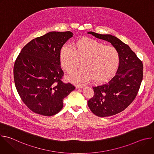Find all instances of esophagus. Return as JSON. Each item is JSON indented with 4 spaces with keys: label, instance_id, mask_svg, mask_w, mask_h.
<instances>
[{
    "label": "esophagus",
    "instance_id": "obj_1",
    "mask_svg": "<svg viewBox=\"0 0 154 154\" xmlns=\"http://www.w3.org/2000/svg\"><path fill=\"white\" fill-rule=\"evenodd\" d=\"M85 86V85L83 84H78L76 85L77 88H83Z\"/></svg>",
    "mask_w": 154,
    "mask_h": 154
}]
</instances>
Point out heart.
<instances>
[{
	"mask_svg": "<svg viewBox=\"0 0 154 154\" xmlns=\"http://www.w3.org/2000/svg\"><path fill=\"white\" fill-rule=\"evenodd\" d=\"M61 67L68 74L73 73L82 62V69L69 76L74 82H87L92 79L94 83L106 81L117 71L120 56L113 46H105L102 42L87 37L82 38L74 42L72 48L62 46L59 53Z\"/></svg>",
	"mask_w": 154,
	"mask_h": 154,
	"instance_id": "obj_1",
	"label": "heart"
}]
</instances>
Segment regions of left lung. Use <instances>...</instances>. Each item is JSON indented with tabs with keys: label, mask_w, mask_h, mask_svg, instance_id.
Here are the masks:
<instances>
[{
	"label": "left lung",
	"mask_w": 154,
	"mask_h": 154,
	"mask_svg": "<svg viewBox=\"0 0 154 154\" xmlns=\"http://www.w3.org/2000/svg\"><path fill=\"white\" fill-rule=\"evenodd\" d=\"M88 33L110 42L119 54L120 62L115 75L108 83L93 87L94 95L88 101L91 111L96 116H113L124 110L135 99L143 80V63L128 45L116 36L93 32Z\"/></svg>",
	"instance_id": "left-lung-1"
}]
</instances>
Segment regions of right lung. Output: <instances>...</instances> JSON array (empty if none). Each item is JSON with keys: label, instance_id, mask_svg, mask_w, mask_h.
<instances>
[{"label": "right lung", "instance_id": "obj_1", "mask_svg": "<svg viewBox=\"0 0 154 154\" xmlns=\"http://www.w3.org/2000/svg\"><path fill=\"white\" fill-rule=\"evenodd\" d=\"M73 33L51 32L30 41L23 48L14 65V80L22 100L33 112L46 116L56 115L63 99L74 90L63 76L59 60L61 48Z\"/></svg>", "mask_w": 154, "mask_h": 154}]
</instances>
